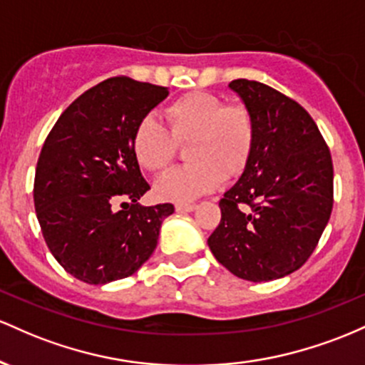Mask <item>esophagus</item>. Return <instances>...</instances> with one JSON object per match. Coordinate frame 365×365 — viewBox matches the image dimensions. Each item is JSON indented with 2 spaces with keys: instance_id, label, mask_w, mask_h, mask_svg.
I'll list each match as a JSON object with an SVG mask.
<instances>
[{
  "instance_id": "esophagus-1",
  "label": "esophagus",
  "mask_w": 365,
  "mask_h": 365,
  "mask_svg": "<svg viewBox=\"0 0 365 365\" xmlns=\"http://www.w3.org/2000/svg\"><path fill=\"white\" fill-rule=\"evenodd\" d=\"M196 208L195 203H175V212L184 214V212H193Z\"/></svg>"
}]
</instances>
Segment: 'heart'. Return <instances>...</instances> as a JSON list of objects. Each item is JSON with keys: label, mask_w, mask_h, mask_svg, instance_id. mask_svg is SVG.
<instances>
[{"label": "heart", "mask_w": 365, "mask_h": 365, "mask_svg": "<svg viewBox=\"0 0 365 365\" xmlns=\"http://www.w3.org/2000/svg\"><path fill=\"white\" fill-rule=\"evenodd\" d=\"M169 130L155 117L139 118L130 136L138 165L160 174L187 145V165L167 172L155 184L165 202L187 203L214 191L226 175L235 179L247 169L257 139V118L248 105L226 103L217 94L193 91L175 98L163 110Z\"/></svg>", "instance_id": "1"}]
</instances>
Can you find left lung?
<instances>
[{
  "mask_svg": "<svg viewBox=\"0 0 365 365\" xmlns=\"http://www.w3.org/2000/svg\"><path fill=\"white\" fill-rule=\"evenodd\" d=\"M257 118L247 169L219 202L212 253L241 279H279L300 269L333 210V160L309 112L257 81L229 83Z\"/></svg>",
  "mask_w": 365,
  "mask_h": 365,
  "instance_id": "1",
  "label": "left lung"
}]
</instances>
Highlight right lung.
<instances>
[{
	"label": "right lung",
	"mask_w": 365,
	"mask_h": 365,
	"mask_svg": "<svg viewBox=\"0 0 365 365\" xmlns=\"http://www.w3.org/2000/svg\"><path fill=\"white\" fill-rule=\"evenodd\" d=\"M167 88L110 77L73 100L41 150L34 207L44 241L68 274L88 284L124 279L150 259L172 203L141 207L150 190L130 150L139 118ZM126 200L123 210L113 203Z\"/></svg>",
	"instance_id": "obj_1"
}]
</instances>
